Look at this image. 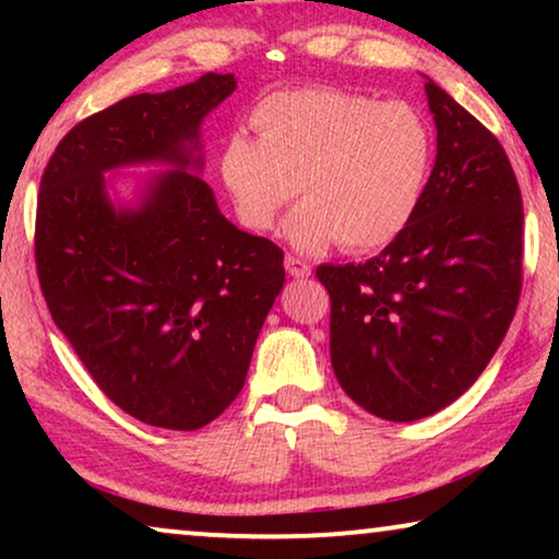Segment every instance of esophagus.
Instances as JSON below:
<instances>
[{"label": "esophagus", "mask_w": 559, "mask_h": 559, "mask_svg": "<svg viewBox=\"0 0 559 559\" xmlns=\"http://www.w3.org/2000/svg\"><path fill=\"white\" fill-rule=\"evenodd\" d=\"M285 266H287L289 277H295V280H308L310 272H312L308 262H302L300 257H293V254L285 257Z\"/></svg>", "instance_id": "1"}]
</instances>
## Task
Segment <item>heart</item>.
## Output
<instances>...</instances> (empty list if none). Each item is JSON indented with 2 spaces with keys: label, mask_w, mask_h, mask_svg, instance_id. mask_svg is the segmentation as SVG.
I'll list each match as a JSON object with an SVG mask.
<instances>
[{
  "label": "heart",
  "mask_w": 559,
  "mask_h": 559,
  "mask_svg": "<svg viewBox=\"0 0 559 559\" xmlns=\"http://www.w3.org/2000/svg\"><path fill=\"white\" fill-rule=\"evenodd\" d=\"M257 140L231 134L218 173L251 231H272L297 190L308 198L285 224L293 247L348 251L392 243L412 224L432 167V132L415 106L318 86L262 98Z\"/></svg>",
  "instance_id": "heart-1"
}]
</instances>
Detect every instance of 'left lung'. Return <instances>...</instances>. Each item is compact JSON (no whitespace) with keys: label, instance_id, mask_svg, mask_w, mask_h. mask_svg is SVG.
Listing matches in <instances>:
<instances>
[{"label":"left lung","instance_id":"1","mask_svg":"<svg viewBox=\"0 0 559 559\" xmlns=\"http://www.w3.org/2000/svg\"><path fill=\"white\" fill-rule=\"evenodd\" d=\"M438 157L412 224L364 264H320L335 379L392 423L430 417L476 381L522 295L524 209L501 142L427 79Z\"/></svg>","mask_w":559,"mask_h":559}]
</instances>
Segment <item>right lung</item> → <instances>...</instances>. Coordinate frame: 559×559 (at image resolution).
Instances as JSON below:
<instances>
[{"instance_id":"add662e5","label":"right lung","mask_w":559,"mask_h":559,"mask_svg":"<svg viewBox=\"0 0 559 559\" xmlns=\"http://www.w3.org/2000/svg\"><path fill=\"white\" fill-rule=\"evenodd\" d=\"M205 73L83 119L40 180L35 264L60 333L109 400L144 425L198 430L239 396L257 335L285 285L282 249L236 228L203 178L198 129L234 94ZM170 162L134 210L103 173Z\"/></svg>"}]
</instances>
